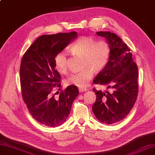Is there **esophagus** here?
Instances as JSON below:
<instances>
[{"mask_svg": "<svg viewBox=\"0 0 155 155\" xmlns=\"http://www.w3.org/2000/svg\"><path fill=\"white\" fill-rule=\"evenodd\" d=\"M79 91L81 92V93H83V92H85V91H87L88 89L87 88H79Z\"/></svg>", "mask_w": 155, "mask_h": 155, "instance_id": "34e87169", "label": "esophagus"}]
</instances>
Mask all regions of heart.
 Returning <instances> with one entry per match:
<instances>
[{
	"instance_id": "b5f03b06",
	"label": "heart",
	"mask_w": 155,
	"mask_h": 155,
	"mask_svg": "<svg viewBox=\"0 0 155 155\" xmlns=\"http://www.w3.org/2000/svg\"><path fill=\"white\" fill-rule=\"evenodd\" d=\"M71 50L74 53L83 56V71L69 74L65 79V84L79 88L86 87L93 78L94 71L103 70L109 61L110 46L106 41H97L93 37H82L72 45ZM54 67L57 71L64 73L67 70L68 58L64 51L58 52L54 58Z\"/></svg>"
}]
</instances>
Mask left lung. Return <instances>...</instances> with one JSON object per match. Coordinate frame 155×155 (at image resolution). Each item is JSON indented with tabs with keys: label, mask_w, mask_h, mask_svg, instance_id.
Wrapping results in <instances>:
<instances>
[{
	"label": "left lung",
	"mask_w": 155,
	"mask_h": 155,
	"mask_svg": "<svg viewBox=\"0 0 155 155\" xmlns=\"http://www.w3.org/2000/svg\"><path fill=\"white\" fill-rule=\"evenodd\" d=\"M104 37L110 46L109 61L93 81L110 88V91H97L93 88L97 99L93 112L102 123L111 124L123 120L132 109L137 101L138 84L137 65L127 44L117 35L107 32H97Z\"/></svg>",
	"instance_id": "8db88e82"
}]
</instances>
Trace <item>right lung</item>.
Listing matches in <instances>:
<instances>
[{"label": "right lung", "mask_w": 155, "mask_h": 155, "mask_svg": "<svg viewBox=\"0 0 155 155\" xmlns=\"http://www.w3.org/2000/svg\"><path fill=\"white\" fill-rule=\"evenodd\" d=\"M77 37V32L42 35L22 58L20 81L22 98L32 117L45 126L55 127L64 123L79 93L74 85L62 91L58 98L52 93L54 88L61 86L54 58Z\"/></svg>", "instance_id": "obj_1"}]
</instances>
